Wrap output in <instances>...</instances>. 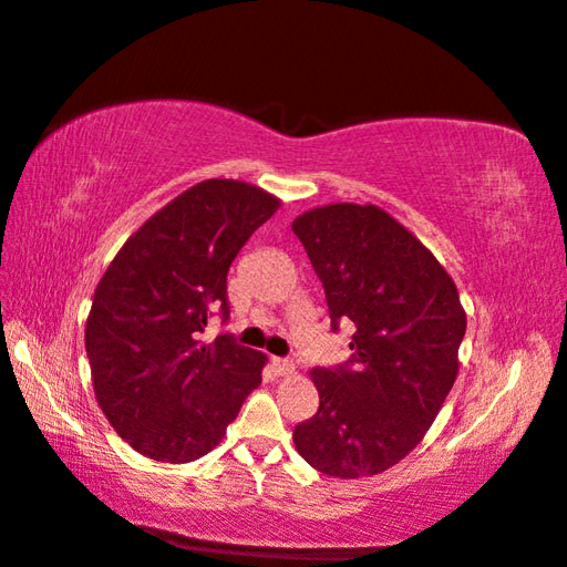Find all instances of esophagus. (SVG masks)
<instances>
[{
    "instance_id": "1",
    "label": "esophagus",
    "mask_w": 567,
    "mask_h": 567,
    "mask_svg": "<svg viewBox=\"0 0 567 567\" xmlns=\"http://www.w3.org/2000/svg\"><path fill=\"white\" fill-rule=\"evenodd\" d=\"M270 365L275 370V375H290V372L295 370V363L290 358H272Z\"/></svg>"
}]
</instances>
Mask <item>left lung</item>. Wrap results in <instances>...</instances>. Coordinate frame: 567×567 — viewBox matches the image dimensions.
I'll list each match as a JSON object with an SVG mask.
<instances>
[{
    "label": "left lung",
    "instance_id": "1",
    "mask_svg": "<svg viewBox=\"0 0 567 567\" xmlns=\"http://www.w3.org/2000/svg\"><path fill=\"white\" fill-rule=\"evenodd\" d=\"M327 295L331 331L351 323V358L315 368L317 414L295 426L297 453L353 480L400 463L424 439L457 375L465 311L433 252L372 204L297 216Z\"/></svg>",
    "mask_w": 567,
    "mask_h": 567
}]
</instances>
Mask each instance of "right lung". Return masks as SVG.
I'll return each mask as SVG.
<instances>
[{"instance_id":"add662e5","label":"right lung","mask_w":567,"mask_h":567,"mask_svg":"<svg viewBox=\"0 0 567 567\" xmlns=\"http://www.w3.org/2000/svg\"><path fill=\"white\" fill-rule=\"evenodd\" d=\"M277 207L260 187L204 179L126 240L94 290L84 331L94 394L141 455H207L260 384L262 353L234 333L212 343L202 333L214 311L228 321V268Z\"/></svg>"}]
</instances>
